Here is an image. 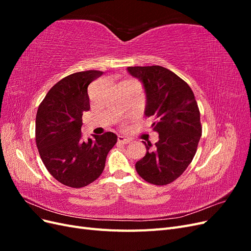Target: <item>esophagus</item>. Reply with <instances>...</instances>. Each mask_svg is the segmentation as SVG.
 <instances>
[{
  "mask_svg": "<svg viewBox=\"0 0 251 251\" xmlns=\"http://www.w3.org/2000/svg\"><path fill=\"white\" fill-rule=\"evenodd\" d=\"M117 140H118V142H119V143H121V144H128V143L131 142L130 140L126 139V137H124V136H118Z\"/></svg>",
  "mask_w": 251,
  "mask_h": 251,
  "instance_id": "esophagus-1",
  "label": "esophagus"
}]
</instances>
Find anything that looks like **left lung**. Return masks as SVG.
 Returning a JSON list of instances; mask_svg holds the SVG:
<instances>
[{"mask_svg": "<svg viewBox=\"0 0 251 251\" xmlns=\"http://www.w3.org/2000/svg\"><path fill=\"white\" fill-rule=\"evenodd\" d=\"M127 71L143 83L144 114L155 118L151 126L159 134L154 150L143 141L147 153L136 171L149 183L166 185L183 174L197 151L202 134L198 104L191 87L166 68L127 67Z\"/></svg>", "mask_w": 251, "mask_h": 251, "instance_id": "8db88e82", "label": "left lung"}]
</instances>
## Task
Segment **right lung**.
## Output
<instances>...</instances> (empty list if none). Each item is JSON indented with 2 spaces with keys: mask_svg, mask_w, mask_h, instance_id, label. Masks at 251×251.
<instances>
[{
  "mask_svg": "<svg viewBox=\"0 0 251 251\" xmlns=\"http://www.w3.org/2000/svg\"><path fill=\"white\" fill-rule=\"evenodd\" d=\"M101 75L97 70L68 75L49 90L37 109L35 141L42 161L67 186L79 188L95 181L117 142L112 132L88 140L81 137L82 113L90 110L88 86Z\"/></svg>",
  "mask_w": 251,
  "mask_h": 251,
  "instance_id": "add662e5",
  "label": "right lung"
}]
</instances>
